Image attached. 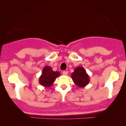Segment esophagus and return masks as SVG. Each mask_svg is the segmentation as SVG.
<instances>
[{
  "mask_svg": "<svg viewBox=\"0 0 126 126\" xmlns=\"http://www.w3.org/2000/svg\"><path fill=\"white\" fill-rule=\"evenodd\" d=\"M67 74H68V72H67V71H63V75H67Z\"/></svg>",
  "mask_w": 126,
  "mask_h": 126,
  "instance_id": "obj_1",
  "label": "esophagus"
}]
</instances>
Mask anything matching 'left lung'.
<instances>
[{
    "instance_id": "1",
    "label": "left lung",
    "mask_w": 126,
    "mask_h": 126,
    "mask_svg": "<svg viewBox=\"0 0 126 126\" xmlns=\"http://www.w3.org/2000/svg\"><path fill=\"white\" fill-rule=\"evenodd\" d=\"M71 77L75 84L79 87H84L90 82L89 75L82 66L76 67L71 74Z\"/></svg>"
}]
</instances>
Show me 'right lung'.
Segmentation results:
<instances>
[{"label":"right lung","mask_w":126,"mask_h":126,"mask_svg":"<svg viewBox=\"0 0 126 126\" xmlns=\"http://www.w3.org/2000/svg\"><path fill=\"white\" fill-rule=\"evenodd\" d=\"M60 75V73L57 71H53L51 67L46 66L43 68L42 74L39 78V82L45 87H51L56 79Z\"/></svg>","instance_id":"right-lung-1"}]
</instances>
